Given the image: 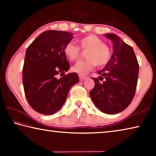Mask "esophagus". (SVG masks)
I'll list each match as a JSON object with an SVG mask.
<instances>
[{"instance_id":"obj_1","label":"esophagus","mask_w":156,"mask_h":156,"mask_svg":"<svg viewBox=\"0 0 156 156\" xmlns=\"http://www.w3.org/2000/svg\"><path fill=\"white\" fill-rule=\"evenodd\" d=\"M79 78H80V81H83V80H85V79L88 78L87 76H79Z\"/></svg>"}]
</instances>
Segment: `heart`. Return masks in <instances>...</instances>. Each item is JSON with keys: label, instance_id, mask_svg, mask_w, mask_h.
Segmentation results:
<instances>
[{"label": "heart", "instance_id": "obj_1", "mask_svg": "<svg viewBox=\"0 0 156 156\" xmlns=\"http://www.w3.org/2000/svg\"><path fill=\"white\" fill-rule=\"evenodd\" d=\"M78 47L72 42L68 43L64 47V54L71 61H76L80 56V49L85 52L86 60L78 62L72 70L80 75H85L96 67H103L109 62L112 57L109 46L98 37L89 35L77 40Z\"/></svg>", "mask_w": 156, "mask_h": 156}]
</instances>
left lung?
Listing matches in <instances>:
<instances>
[{
	"mask_svg": "<svg viewBox=\"0 0 156 156\" xmlns=\"http://www.w3.org/2000/svg\"><path fill=\"white\" fill-rule=\"evenodd\" d=\"M105 36L113 42V54L105 68L98 72L99 79L92 78L95 86L89 94L101 112L115 114L125 110L135 96L139 65L130 45L115 34H106ZM102 77L105 80L100 83Z\"/></svg>",
	"mask_w": 156,
	"mask_h": 156,
	"instance_id": "1",
	"label": "left lung"
}]
</instances>
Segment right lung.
I'll use <instances>...</instances> for the list:
<instances>
[{
  "label": "right lung",
  "mask_w": 156,
  "mask_h": 156,
  "mask_svg": "<svg viewBox=\"0 0 156 156\" xmlns=\"http://www.w3.org/2000/svg\"><path fill=\"white\" fill-rule=\"evenodd\" d=\"M67 31L48 30L40 34L26 50L23 68L25 97L34 110L44 115L57 112L72 86L78 83L76 73L65 74L69 63L64 47L73 38ZM60 74L62 77L58 78Z\"/></svg>",
  "instance_id": "obj_1"
}]
</instances>
